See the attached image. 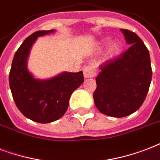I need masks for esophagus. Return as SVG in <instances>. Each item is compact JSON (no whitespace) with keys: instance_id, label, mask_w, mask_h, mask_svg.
I'll return each mask as SVG.
<instances>
[{"instance_id":"obj_1","label":"esophagus","mask_w":160,"mask_h":160,"mask_svg":"<svg viewBox=\"0 0 160 160\" xmlns=\"http://www.w3.org/2000/svg\"><path fill=\"white\" fill-rule=\"evenodd\" d=\"M97 74L96 68H94L92 65H88L86 66L83 68V76L85 78H94Z\"/></svg>"}]
</instances>
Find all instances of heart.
Returning a JSON list of instances; mask_svg holds the SVG:
<instances>
[{
    "label": "heart",
    "mask_w": 160,
    "mask_h": 160,
    "mask_svg": "<svg viewBox=\"0 0 160 160\" xmlns=\"http://www.w3.org/2000/svg\"><path fill=\"white\" fill-rule=\"evenodd\" d=\"M111 42V39L110 38H104V39H102L101 42H100L99 45L100 47H105V46L108 45ZM121 45H120L119 43L118 42H115L112 44L111 46V48H110V54L111 55H115V54H117L121 51Z\"/></svg>",
    "instance_id": "obj_1"
}]
</instances>
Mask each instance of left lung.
I'll list each match as a JSON object with an SVG mask.
<instances>
[{"label":"left lung","instance_id":"left-lung-1","mask_svg":"<svg viewBox=\"0 0 160 160\" xmlns=\"http://www.w3.org/2000/svg\"><path fill=\"white\" fill-rule=\"evenodd\" d=\"M129 48L100 66L94 103L100 112L114 118L132 114L143 104L152 79L148 50L136 33L120 29Z\"/></svg>","mask_w":160,"mask_h":160}]
</instances>
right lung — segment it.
Returning a JSON list of instances; mask_svg holds the SVG:
<instances>
[{"instance_id":"obj_1","label":"right lung","mask_w":160,"mask_h":160,"mask_svg":"<svg viewBox=\"0 0 160 160\" xmlns=\"http://www.w3.org/2000/svg\"><path fill=\"white\" fill-rule=\"evenodd\" d=\"M55 32L38 31L22 42L15 54L9 74L10 88L18 109L27 118L48 123L66 112L72 93L83 82L82 72H62L48 79H38L28 70L30 52L39 37Z\"/></svg>"}]
</instances>
